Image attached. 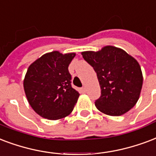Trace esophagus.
<instances>
[{"instance_id":"obj_1","label":"esophagus","mask_w":156,"mask_h":156,"mask_svg":"<svg viewBox=\"0 0 156 156\" xmlns=\"http://www.w3.org/2000/svg\"><path fill=\"white\" fill-rule=\"evenodd\" d=\"M80 91L82 93H85V92H86V87H83L80 89Z\"/></svg>"}]
</instances>
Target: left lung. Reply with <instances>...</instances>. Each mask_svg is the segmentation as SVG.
I'll list each match as a JSON object with an SVG mask.
<instances>
[{
  "mask_svg": "<svg viewBox=\"0 0 156 156\" xmlns=\"http://www.w3.org/2000/svg\"><path fill=\"white\" fill-rule=\"evenodd\" d=\"M83 59L97 73L101 97L95 105L101 112L119 116L130 110L139 99L142 73L138 62L123 50L107 46L97 52L84 51Z\"/></svg>",
  "mask_w": 156,
  "mask_h": 156,
  "instance_id": "obj_1",
  "label": "left lung"
}]
</instances>
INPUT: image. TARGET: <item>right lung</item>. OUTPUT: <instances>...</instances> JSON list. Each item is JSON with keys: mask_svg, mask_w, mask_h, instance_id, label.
<instances>
[{"mask_svg": "<svg viewBox=\"0 0 156 156\" xmlns=\"http://www.w3.org/2000/svg\"><path fill=\"white\" fill-rule=\"evenodd\" d=\"M74 53L52 51L43 55L28 67L23 87L28 103L40 116L56 120L73 110L79 93L71 85L69 65Z\"/></svg>", "mask_w": 156, "mask_h": 156, "instance_id": "add662e5", "label": "right lung"}]
</instances>
